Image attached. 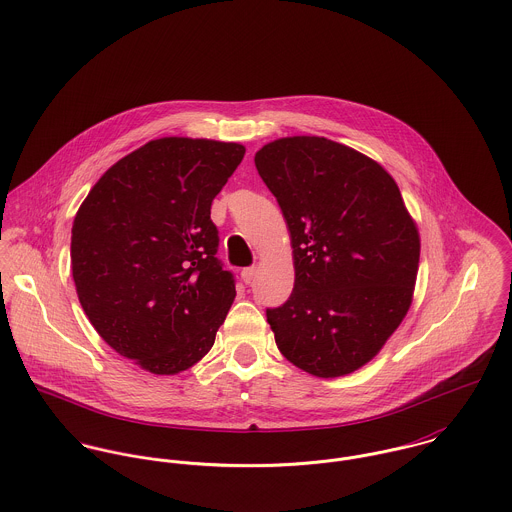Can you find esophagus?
Masks as SVG:
<instances>
[{"instance_id":"obj_1","label":"esophagus","mask_w":512,"mask_h":512,"mask_svg":"<svg viewBox=\"0 0 512 512\" xmlns=\"http://www.w3.org/2000/svg\"><path fill=\"white\" fill-rule=\"evenodd\" d=\"M240 278H242V282H244V284H250V282L256 278V268H254V266L244 268V270L240 272Z\"/></svg>"}]
</instances>
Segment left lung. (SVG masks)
<instances>
[{"mask_svg": "<svg viewBox=\"0 0 512 512\" xmlns=\"http://www.w3.org/2000/svg\"><path fill=\"white\" fill-rule=\"evenodd\" d=\"M256 169L292 234L295 284L266 317L282 355L333 378L366 365L410 309L420 234L396 181L317 136L262 147Z\"/></svg>", "mask_w": 512, "mask_h": 512, "instance_id": "8db88e82", "label": "left lung"}]
</instances>
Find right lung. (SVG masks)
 <instances>
[{
	"label": "right lung",
	"mask_w": 512,
	"mask_h": 512,
	"mask_svg": "<svg viewBox=\"0 0 512 512\" xmlns=\"http://www.w3.org/2000/svg\"><path fill=\"white\" fill-rule=\"evenodd\" d=\"M244 146L161 138L114 163L73 222L78 301L98 335L153 374L201 361L234 301L213 199Z\"/></svg>",
	"instance_id": "1"
}]
</instances>
